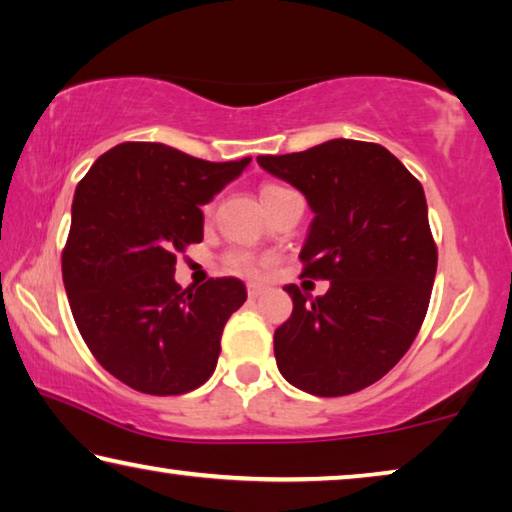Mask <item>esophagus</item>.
<instances>
[{"mask_svg": "<svg viewBox=\"0 0 512 512\" xmlns=\"http://www.w3.org/2000/svg\"><path fill=\"white\" fill-rule=\"evenodd\" d=\"M264 294V287L262 285H255V282H250L248 285V298H259Z\"/></svg>", "mask_w": 512, "mask_h": 512, "instance_id": "1", "label": "esophagus"}]
</instances>
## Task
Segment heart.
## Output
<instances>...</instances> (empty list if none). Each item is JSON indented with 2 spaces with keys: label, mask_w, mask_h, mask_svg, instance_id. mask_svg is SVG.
Wrapping results in <instances>:
<instances>
[{
  "label": "heart",
  "mask_w": 512,
  "mask_h": 512,
  "mask_svg": "<svg viewBox=\"0 0 512 512\" xmlns=\"http://www.w3.org/2000/svg\"><path fill=\"white\" fill-rule=\"evenodd\" d=\"M278 189H282V186H266L262 191V198L266 193L278 191ZM225 269L239 275H259L264 271V262L253 253H248V250H232V253L225 255Z\"/></svg>",
  "instance_id": "b5f03b06"
}]
</instances>
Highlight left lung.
Masks as SVG:
<instances>
[{
    "mask_svg": "<svg viewBox=\"0 0 512 512\" xmlns=\"http://www.w3.org/2000/svg\"><path fill=\"white\" fill-rule=\"evenodd\" d=\"M257 164L310 202L303 278L323 296L285 291L294 312L275 330L278 369L314 396H346L385 376L415 342L431 303L437 246L424 189L378 143L335 139Z\"/></svg>",
    "mask_w": 512,
    "mask_h": 512,
    "instance_id": "left-lung-1",
    "label": "left lung"
}]
</instances>
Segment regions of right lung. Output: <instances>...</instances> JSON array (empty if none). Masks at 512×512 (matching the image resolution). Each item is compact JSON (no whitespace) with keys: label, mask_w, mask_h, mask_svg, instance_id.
I'll list each match as a JSON object with an SVG mask.
<instances>
[{"label":"right lung","mask_w":512,"mask_h":512,"mask_svg":"<svg viewBox=\"0 0 512 512\" xmlns=\"http://www.w3.org/2000/svg\"><path fill=\"white\" fill-rule=\"evenodd\" d=\"M248 164L129 141L104 152L77 186L61 255L70 310L95 360L136 392L186 394L216 369L246 287L209 278L182 289L175 262L202 241L200 207Z\"/></svg>","instance_id":"obj_1"}]
</instances>
